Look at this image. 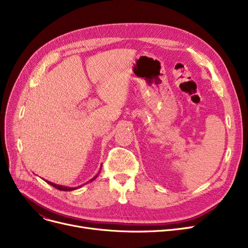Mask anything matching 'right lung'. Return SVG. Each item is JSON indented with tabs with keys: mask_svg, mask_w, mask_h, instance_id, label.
<instances>
[{
	"mask_svg": "<svg viewBox=\"0 0 248 248\" xmlns=\"http://www.w3.org/2000/svg\"><path fill=\"white\" fill-rule=\"evenodd\" d=\"M94 178H96V177H94ZM94 178L93 180H94ZM93 180H90V181H93ZM46 182H47L48 184H50L51 186H53L54 188H56L58 190H62V191H71V190L76 189V188H69V187H65V186H59V185H56V184L52 183V182H49V181H46Z\"/></svg>",
	"mask_w": 248,
	"mask_h": 248,
	"instance_id": "right-lung-1",
	"label": "right lung"
}]
</instances>
